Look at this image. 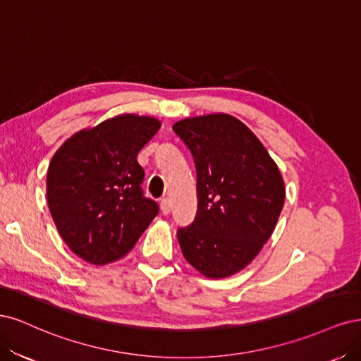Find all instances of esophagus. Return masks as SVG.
Returning <instances> with one entry per match:
<instances>
[{
    "label": "esophagus",
    "mask_w": 361,
    "mask_h": 361,
    "mask_svg": "<svg viewBox=\"0 0 361 361\" xmlns=\"http://www.w3.org/2000/svg\"><path fill=\"white\" fill-rule=\"evenodd\" d=\"M160 210L164 214H169L171 213V202L169 200H166V197H164V200L160 201Z\"/></svg>",
    "instance_id": "esophagus-1"
}]
</instances>
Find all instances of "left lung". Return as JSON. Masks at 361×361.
I'll list each match as a JSON object with an SVG mask.
<instances>
[{"mask_svg":"<svg viewBox=\"0 0 361 361\" xmlns=\"http://www.w3.org/2000/svg\"><path fill=\"white\" fill-rule=\"evenodd\" d=\"M196 166L197 212L178 228L181 252L210 279L238 273L276 228L285 184L259 139L235 117L212 114L173 124Z\"/></svg>","mask_w":361,"mask_h":361,"instance_id":"obj_1","label":"left lung"}]
</instances>
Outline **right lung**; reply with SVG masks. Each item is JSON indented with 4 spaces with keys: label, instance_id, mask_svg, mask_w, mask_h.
<instances>
[{
    "label": "right lung",
    "instance_id": "1",
    "mask_svg": "<svg viewBox=\"0 0 361 361\" xmlns=\"http://www.w3.org/2000/svg\"><path fill=\"white\" fill-rule=\"evenodd\" d=\"M160 129L153 117L126 114L80 130L58 148L46 195L61 238L84 261L103 265L129 253L157 213L145 197L137 153Z\"/></svg>",
    "mask_w": 361,
    "mask_h": 361
}]
</instances>
